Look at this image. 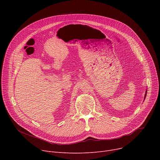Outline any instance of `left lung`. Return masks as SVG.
Instances as JSON below:
<instances>
[{
	"label": "left lung",
	"mask_w": 160,
	"mask_h": 160,
	"mask_svg": "<svg viewBox=\"0 0 160 160\" xmlns=\"http://www.w3.org/2000/svg\"><path fill=\"white\" fill-rule=\"evenodd\" d=\"M147 90L146 89V91H145V97H144V100H145V98H146V96H147Z\"/></svg>",
	"instance_id": "1"
}]
</instances>
